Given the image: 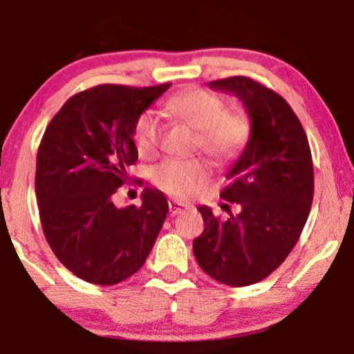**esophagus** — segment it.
<instances>
[{
  "label": "esophagus",
  "mask_w": 354,
  "mask_h": 354,
  "mask_svg": "<svg viewBox=\"0 0 354 354\" xmlns=\"http://www.w3.org/2000/svg\"><path fill=\"white\" fill-rule=\"evenodd\" d=\"M168 207H169V216H171V217L178 216V214H181V212H185L186 209H189L187 205L181 204V203H176V201H169Z\"/></svg>",
  "instance_id": "1"
}]
</instances>
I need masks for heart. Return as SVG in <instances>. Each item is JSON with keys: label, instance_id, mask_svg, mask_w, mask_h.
<instances>
[{"label": "heart", "instance_id": "1", "mask_svg": "<svg viewBox=\"0 0 354 354\" xmlns=\"http://www.w3.org/2000/svg\"><path fill=\"white\" fill-rule=\"evenodd\" d=\"M167 111L174 119L198 129L196 147L217 160L230 163L239 158L252 136V119L241 107H227L216 91L191 86L167 101ZM133 144L142 156L158 150L162 125L151 111L138 115L133 124ZM212 169L204 158H169L151 171V181L178 199H187L209 180Z\"/></svg>", "mask_w": 354, "mask_h": 354}]
</instances>
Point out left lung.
<instances>
[{
  "instance_id": "left-lung-1",
  "label": "left lung",
  "mask_w": 354,
  "mask_h": 354,
  "mask_svg": "<svg viewBox=\"0 0 354 354\" xmlns=\"http://www.w3.org/2000/svg\"><path fill=\"white\" fill-rule=\"evenodd\" d=\"M209 86L240 97L252 136L221 192L240 212L221 221L207 205L199 207L205 227L192 252L210 277L241 288L270 276L296 247L314 199V163L301 120L283 96L248 77Z\"/></svg>"
}]
</instances>
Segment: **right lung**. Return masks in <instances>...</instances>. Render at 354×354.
I'll list each match as a JSON object with an SVG mask.
<instances>
[{"label":"right lung","mask_w":354,"mask_h":354,"mask_svg":"<svg viewBox=\"0 0 354 354\" xmlns=\"http://www.w3.org/2000/svg\"><path fill=\"white\" fill-rule=\"evenodd\" d=\"M169 86L97 84L71 96L44 132L35 168L40 223L58 261L80 279L118 284L153 248L168 214L163 192L145 187L140 207L122 209L113 196L138 158L133 124Z\"/></svg>","instance_id":"1"}]
</instances>
